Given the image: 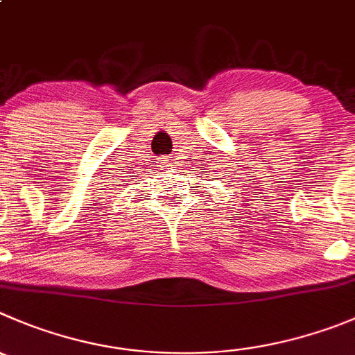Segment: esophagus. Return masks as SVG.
Segmentation results:
<instances>
[{"instance_id": "34e87169", "label": "esophagus", "mask_w": 355, "mask_h": 355, "mask_svg": "<svg viewBox=\"0 0 355 355\" xmlns=\"http://www.w3.org/2000/svg\"><path fill=\"white\" fill-rule=\"evenodd\" d=\"M164 164H165V167H171V164H168V160H165Z\"/></svg>"}]
</instances>
